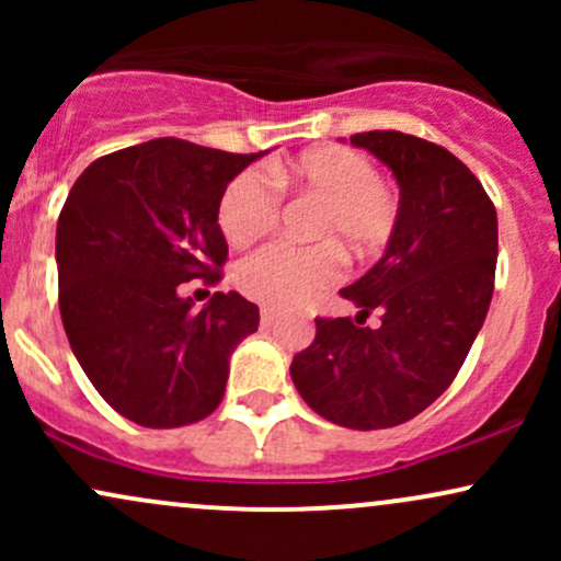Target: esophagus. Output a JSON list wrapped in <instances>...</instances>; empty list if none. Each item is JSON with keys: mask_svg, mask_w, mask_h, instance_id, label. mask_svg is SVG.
<instances>
[{"mask_svg": "<svg viewBox=\"0 0 561 561\" xmlns=\"http://www.w3.org/2000/svg\"><path fill=\"white\" fill-rule=\"evenodd\" d=\"M276 321H279V313L272 311V308H263V311H261V324L263 327H274Z\"/></svg>", "mask_w": 561, "mask_h": 561, "instance_id": "obj_1", "label": "esophagus"}]
</instances>
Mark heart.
<instances>
[{
	"label": "heart",
	"instance_id": "1",
	"mask_svg": "<svg viewBox=\"0 0 561 561\" xmlns=\"http://www.w3.org/2000/svg\"><path fill=\"white\" fill-rule=\"evenodd\" d=\"M298 190L319 197L321 208L311 234L317 242L295 248L272 242L248 255L234 272L242 295L268 308H293L337 282L343 259L340 244L356 259H369L390 242L401 218V197L379 182L364 152L351 147H319L293 163L263 171H242L224 192L218 227L231 244H250L276 227L282 192Z\"/></svg>",
	"mask_w": 561,
	"mask_h": 561
}]
</instances>
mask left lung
<instances>
[{"label":"left lung","instance_id":"left-lung-1","mask_svg":"<svg viewBox=\"0 0 561 561\" xmlns=\"http://www.w3.org/2000/svg\"><path fill=\"white\" fill-rule=\"evenodd\" d=\"M401 186L388 250L340 289L356 319H317L289 375L302 401L347 430L414 420L446 392L493 298L499 218L472 171L446 147L401 131L353 134ZM371 312L377 328H366Z\"/></svg>","mask_w":561,"mask_h":561}]
</instances>
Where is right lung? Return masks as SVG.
<instances>
[{"instance_id": "right-lung-1", "label": "right lung", "mask_w": 561, "mask_h": 561, "mask_svg": "<svg viewBox=\"0 0 561 561\" xmlns=\"http://www.w3.org/2000/svg\"><path fill=\"white\" fill-rule=\"evenodd\" d=\"M261 158L152 139L96 158L57 218V282L68 343L96 392L141 427H184L221 403L229 356L259 330V306L182 285L221 282L227 184Z\"/></svg>"}]
</instances>
